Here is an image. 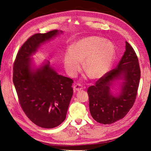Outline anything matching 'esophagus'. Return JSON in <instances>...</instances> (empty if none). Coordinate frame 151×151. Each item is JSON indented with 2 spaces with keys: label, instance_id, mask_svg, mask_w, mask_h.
<instances>
[{
  "label": "esophagus",
  "instance_id": "1",
  "mask_svg": "<svg viewBox=\"0 0 151 151\" xmlns=\"http://www.w3.org/2000/svg\"><path fill=\"white\" fill-rule=\"evenodd\" d=\"M83 89V86H82L81 84H75L74 86V92H76V91H77L81 90V89Z\"/></svg>",
  "mask_w": 151,
  "mask_h": 151
}]
</instances>
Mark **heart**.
<instances>
[{
	"label": "heart",
	"mask_w": 151,
	"mask_h": 151,
	"mask_svg": "<svg viewBox=\"0 0 151 151\" xmlns=\"http://www.w3.org/2000/svg\"><path fill=\"white\" fill-rule=\"evenodd\" d=\"M115 55L113 44L99 36H88L73 44L65 53L63 62L71 76H76L82 67L91 78L98 79L106 74Z\"/></svg>",
	"instance_id": "b5f03b06"
}]
</instances>
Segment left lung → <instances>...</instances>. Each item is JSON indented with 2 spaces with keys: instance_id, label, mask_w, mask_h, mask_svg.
I'll return each instance as SVG.
<instances>
[{
  "instance_id": "1",
  "label": "left lung",
  "mask_w": 151,
  "mask_h": 151,
  "mask_svg": "<svg viewBox=\"0 0 151 151\" xmlns=\"http://www.w3.org/2000/svg\"><path fill=\"white\" fill-rule=\"evenodd\" d=\"M125 43V52L118 65L88 89L91 115L94 120L102 124H111L122 119L135 101L140 69L134 48L127 42ZM122 75L125 82L121 94L115 97L111 93L112 82Z\"/></svg>"
}]
</instances>
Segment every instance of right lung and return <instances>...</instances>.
<instances>
[{
    "instance_id": "right-lung-1",
    "label": "right lung",
    "mask_w": 151,
    "mask_h": 151,
    "mask_svg": "<svg viewBox=\"0 0 151 151\" xmlns=\"http://www.w3.org/2000/svg\"><path fill=\"white\" fill-rule=\"evenodd\" d=\"M58 33L55 29L31 36L18 51L13 66V83L22 110L32 122L45 129L56 127L65 120L74 81L58 75L49 62L33 70L29 57Z\"/></svg>"
}]
</instances>
